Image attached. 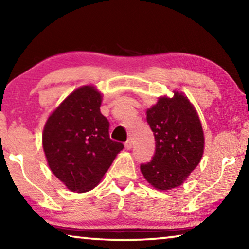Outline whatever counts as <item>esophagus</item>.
<instances>
[{
    "instance_id": "1",
    "label": "esophagus",
    "mask_w": 249,
    "mask_h": 249,
    "mask_svg": "<svg viewBox=\"0 0 249 249\" xmlns=\"http://www.w3.org/2000/svg\"><path fill=\"white\" fill-rule=\"evenodd\" d=\"M132 147H133V142H132V141L130 140H127L125 142V148L127 149V150H129V149H132Z\"/></svg>"
}]
</instances>
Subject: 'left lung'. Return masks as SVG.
<instances>
[{"instance_id":"1","label":"left lung","mask_w":249,"mask_h":249,"mask_svg":"<svg viewBox=\"0 0 249 249\" xmlns=\"http://www.w3.org/2000/svg\"><path fill=\"white\" fill-rule=\"evenodd\" d=\"M172 92V98L159 96L146 111L156 151L150 162L141 166V171L147 182L160 191L180 187L204 153V133L195 105L183 92Z\"/></svg>"}]
</instances>
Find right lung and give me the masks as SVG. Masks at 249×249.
Instances as JSON below:
<instances>
[{
    "label": "right lung",
    "instance_id": "right-lung-1",
    "mask_svg": "<svg viewBox=\"0 0 249 249\" xmlns=\"http://www.w3.org/2000/svg\"><path fill=\"white\" fill-rule=\"evenodd\" d=\"M103 94L87 84L71 92L46 121L43 148L53 174L72 192L94 189L123 144L112 141L100 112Z\"/></svg>",
    "mask_w": 249,
    "mask_h": 249
}]
</instances>
